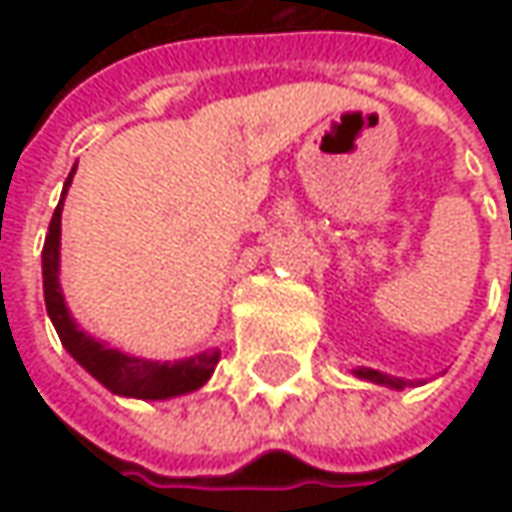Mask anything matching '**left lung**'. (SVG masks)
I'll return each mask as SVG.
<instances>
[{"label":"left lung","mask_w":512,"mask_h":512,"mask_svg":"<svg viewBox=\"0 0 512 512\" xmlns=\"http://www.w3.org/2000/svg\"><path fill=\"white\" fill-rule=\"evenodd\" d=\"M359 379H367V382H376V384H384V387H396V390H402L404 379H396V376H387V373H379V370H370V367H359V370H353Z\"/></svg>","instance_id":"obj_1"}]
</instances>
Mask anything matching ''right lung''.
Wrapping results in <instances>:
<instances>
[{"instance_id": "1", "label": "right lung", "mask_w": 512, "mask_h": 512, "mask_svg": "<svg viewBox=\"0 0 512 512\" xmlns=\"http://www.w3.org/2000/svg\"><path fill=\"white\" fill-rule=\"evenodd\" d=\"M76 168L70 170L62 199L53 210L45 247H42V279H45V307L59 339L65 344L70 356L88 370L96 382H102L110 393L116 396H130V399H173L190 390H199L210 379L213 367L219 364V350H207L190 359L179 362H148L128 356L116 347H105L88 336L82 327L73 322L62 287H59V236H62V205L68 193L70 179Z\"/></svg>"}]
</instances>
